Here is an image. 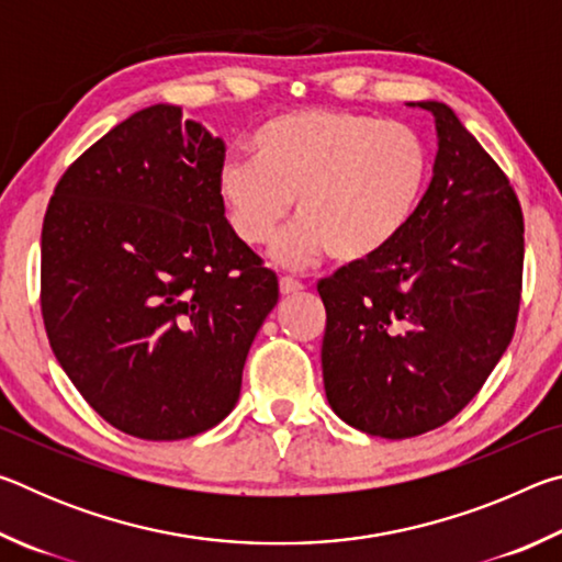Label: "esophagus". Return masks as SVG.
<instances>
[{"instance_id": "1", "label": "esophagus", "mask_w": 562, "mask_h": 562, "mask_svg": "<svg viewBox=\"0 0 562 562\" xmlns=\"http://www.w3.org/2000/svg\"><path fill=\"white\" fill-rule=\"evenodd\" d=\"M302 290V282L294 278H280V294L290 297V294H297Z\"/></svg>"}]
</instances>
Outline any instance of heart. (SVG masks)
<instances>
[{
	"label": "heart",
	"mask_w": 562,
	"mask_h": 562,
	"mask_svg": "<svg viewBox=\"0 0 562 562\" xmlns=\"http://www.w3.org/2000/svg\"><path fill=\"white\" fill-rule=\"evenodd\" d=\"M255 158L227 156L215 193L237 240L258 247L292 213L270 255L304 268L329 252L341 265L379 258L412 225L431 178L418 131L351 111L282 113L255 131Z\"/></svg>",
	"instance_id": "heart-1"
}]
</instances>
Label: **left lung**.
Instances as JSON below:
<instances>
[{
  "mask_svg": "<svg viewBox=\"0 0 562 562\" xmlns=\"http://www.w3.org/2000/svg\"><path fill=\"white\" fill-rule=\"evenodd\" d=\"M434 178L379 258L319 280L327 402L355 429L412 439L479 394L516 329L522 213L508 178L441 101Z\"/></svg>",
  "mask_w": 562,
  "mask_h": 562,
  "instance_id": "obj_1",
  "label": "left lung"
}]
</instances>
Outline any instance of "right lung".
<instances>
[{
	"mask_svg": "<svg viewBox=\"0 0 562 562\" xmlns=\"http://www.w3.org/2000/svg\"><path fill=\"white\" fill-rule=\"evenodd\" d=\"M223 138L136 111L66 168L42 227V317L66 376L119 431L203 434L233 412L278 278L227 227Z\"/></svg>",
	"mask_w": 562,
	"mask_h": 562,
	"instance_id": "obj_1",
	"label": "right lung"
}]
</instances>
